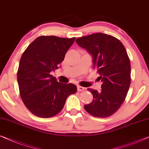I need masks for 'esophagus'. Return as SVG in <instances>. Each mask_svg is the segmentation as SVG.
<instances>
[{
    "label": "esophagus",
    "instance_id": "1",
    "mask_svg": "<svg viewBox=\"0 0 149 149\" xmlns=\"http://www.w3.org/2000/svg\"><path fill=\"white\" fill-rule=\"evenodd\" d=\"M84 90H85V88L82 87V86H77V91H79V92L84 91Z\"/></svg>",
    "mask_w": 149,
    "mask_h": 149
}]
</instances>
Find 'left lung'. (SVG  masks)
Segmentation results:
<instances>
[{"mask_svg": "<svg viewBox=\"0 0 149 149\" xmlns=\"http://www.w3.org/2000/svg\"><path fill=\"white\" fill-rule=\"evenodd\" d=\"M76 42L93 58V68L100 74L102 90L88 88L93 101L84 109L96 117L105 118L118 111L130 84V63L124 45L111 35L98 33L78 38Z\"/></svg>", "mask_w": 149, "mask_h": 149, "instance_id": "8db88e82", "label": "left lung"}]
</instances>
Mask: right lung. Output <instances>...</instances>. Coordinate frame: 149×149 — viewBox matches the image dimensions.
I'll use <instances>...</instances> for the list:
<instances>
[{"instance_id":"obj_1","label":"right lung","mask_w":149,"mask_h":149,"mask_svg":"<svg viewBox=\"0 0 149 149\" xmlns=\"http://www.w3.org/2000/svg\"><path fill=\"white\" fill-rule=\"evenodd\" d=\"M75 38L39 36L20 58L17 72L20 97L26 108L38 117L55 116L63 109L68 96L77 92L74 84L58 82L51 74L58 69Z\"/></svg>"}]
</instances>
